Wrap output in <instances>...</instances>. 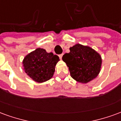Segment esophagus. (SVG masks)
I'll use <instances>...</instances> for the list:
<instances>
[{"label":"esophagus","instance_id":"obj_1","mask_svg":"<svg viewBox=\"0 0 121 121\" xmlns=\"http://www.w3.org/2000/svg\"><path fill=\"white\" fill-rule=\"evenodd\" d=\"M63 54H60V55H59V57H60V58L61 60L62 59V56H63Z\"/></svg>","mask_w":121,"mask_h":121}]
</instances>
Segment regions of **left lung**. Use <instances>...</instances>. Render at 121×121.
<instances>
[{"label": "left lung", "mask_w": 121, "mask_h": 121, "mask_svg": "<svg viewBox=\"0 0 121 121\" xmlns=\"http://www.w3.org/2000/svg\"><path fill=\"white\" fill-rule=\"evenodd\" d=\"M70 52L62 57L69 67L71 77L82 84H87L96 78L100 71L102 58L96 50L88 46L76 44Z\"/></svg>", "instance_id": "left-lung-1"}]
</instances>
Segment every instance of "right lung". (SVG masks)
I'll return each instance as SVG.
<instances>
[{
	"mask_svg": "<svg viewBox=\"0 0 121 121\" xmlns=\"http://www.w3.org/2000/svg\"><path fill=\"white\" fill-rule=\"evenodd\" d=\"M60 61L57 55L48 53L41 48H37L26 56L22 61L25 73L34 81L43 83L50 80L55 72L56 63Z\"/></svg>",
	"mask_w": 121,
	"mask_h": 121,
	"instance_id": "1",
	"label": "right lung"
}]
</instances>
